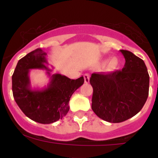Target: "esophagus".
<instances>
[{
    "label": "esophagus",
    "instance_id": "1",
    "mask_svg": "<svg viewBox=\"0 0 158 158\" xmlns=\"http://www.w3.org/2000/svg\"><path fill=\"white\" fill-rule=\"evenodd\" d=\"M90 74L89 73H85L84 75V79H85V82L88 83L90 81Z\"/></svg>",
    "mask_w": 158,
    "mask_h": 158
}]
</instances>
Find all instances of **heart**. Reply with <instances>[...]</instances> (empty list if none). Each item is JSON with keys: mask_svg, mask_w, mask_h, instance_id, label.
I'll list each match as a JSON object with an SVG mask.
<instances>
[{"mask_svg": "<svg viewBox=\"0 0 158 158\" xmlns=\"http://www.w3.org/2000/svg\"><path fill=\"white\" fill-rule=\"evenodd\" d=\"M118 66V60L117 58H112L109 61H108V64H107V70L108 71H113Z\"/></svg>", "mask_w": 158, "mask_h": 158, "instance_id": "b5f03b06", "label": "heart"}]
</instances>
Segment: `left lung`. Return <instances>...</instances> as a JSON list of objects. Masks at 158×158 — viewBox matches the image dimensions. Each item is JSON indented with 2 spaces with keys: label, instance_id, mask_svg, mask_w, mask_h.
<instances>
[{
  "label": "left lung",
  "instance_id": "1",
  "mask_svg": "<svg viewBox=\"0 0 158 158\" xmlns=\"http://www.w3.org/2000/svg\"><path fill=\"white\" fill-rule=\"evenodd\" d=\"M125 59L122 70L94 73L91 108L99 118L121 123L142 109L148 96L149 75L144 61L128 50H120Z\"/></svg>",
  "mask_w": 158,
  "mask_h": 158
}]
</instances>
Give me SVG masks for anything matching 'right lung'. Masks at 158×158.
Segmentation results:
<instances>
[{
  "label": "right lung",
  "mask_w": 158,
  "mask_h": 158,
  "mask_svg": "<svg viewBox=\"0 0 158 158\" xmlns=\"http://www.w3.org/2000/svg\"><path fill=\"white\" fill-rule=\"evenodd\" d=\"M47 52L38 48L29 52L18 62L12 77V94L23 113L35 122L50 124L62 118L69 110V101L72 94L84 83V78L70 79L56 73L51 77L47 88L32 90L28 77L31 69H45L50 76Z\"/></svg>",
  "instance_id": "obj_1"
}]
</instances>
